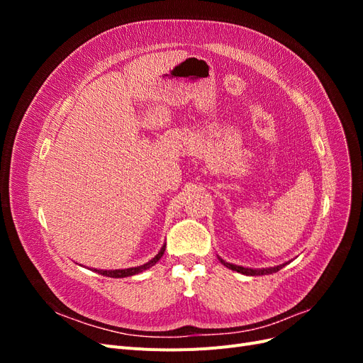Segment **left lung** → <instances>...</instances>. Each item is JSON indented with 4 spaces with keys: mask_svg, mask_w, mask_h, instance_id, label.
Masks as SVG:
<instances>
[{
    "mask_svg": "<svg viewBox=\"0 0 363 363\" xmlns=\"http://www.w3.org/2000/svg\"><path fill=\"white\" fill-rule=\"evenodd\" d=\"M218 259H219V262H221L225 268L232 269V271H236L239 274H244V276H268V274H274V272L280 271L283 267H286L288 263H289V262H284V263H281V265L269 267V268H247V267L235 265V263H228V262H225L224 259H221L219 256H218Z\"/></svg>",
    "mask_w": 363,
    "mask_h": 363,
    "instance_id": "obj_1",
    "label": "left lung"
}]
</instances>
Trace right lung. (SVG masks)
Returning <instances> with one entry per match:
<instances>
[{
  "label": "right lung",
  "instance_id": "add662e5",
  "mask_svg": "<svg viewBox=\"0 0 363 363\" xmlns=\"http://www.w3.org/2000/svg\"><path fill=\"white\" fill-rule=\"evenodd\" d=\"M164 248H167V244H163L157 255L151 260H148L147 263H144V265L131 267V268H125V269H96V268H94L92 271L101 274V276H106V277H112V279H124V277H130V276H136V274L145 271V269H150L151 267H155L156 263L160 260V257L163 256Z\"/></svg>",
  "mask_w": 363,
  "mask_h": 363
}]
</instances>
